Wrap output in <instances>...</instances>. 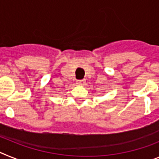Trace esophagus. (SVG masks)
I'll return each instance as SVG.
<instances>
[{
	"instance_id": "esophagus-1",
	"label": "esophagus",
	"mask_w": 159,
	"mask_h": 159,
	"mask_svg": "<svg viewBox=\"0 0 159 159\" xmlns=\"http://www.w3.org/2000/svg\"><path fill=\"white\" fill-rule=\"evenodd\" d=\"M85 80H78V81H77V84H78V85H81L85 83Z\"/></svg>"
}]
</instances>
